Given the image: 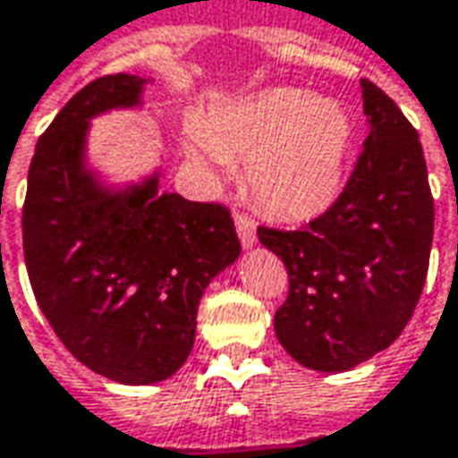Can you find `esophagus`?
Listing matches in <instances>:
<instances>
[{
  "label": "esophagus",
  "instance_id": "1",
  "mask_svg": "<svg viewBox=\"0 0 458 458\" xmlns=\"http://www.w3.org/2000/svg\"><path fill=\"white\" fill-rule=\"evenodd\" d=\"M235 230H238V238L243 248H253L256 245V223L243 213H235Z\"/></svg>",
  "mask_w": 458,
  "mask_h": 458
}]
</instances>
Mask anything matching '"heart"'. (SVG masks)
<instances>
[{
	"instance_id": "1",
	"label": "heart",
	"mask_w": 458,
	"mask_h": 458,
	"mask_svg": "<svg viewBox=\"0 0 458 458\" xmlns=\"http://www.w3.org/2000/svg\"><path fill=\"white\" fill-rule=\"evenodd\" d=\"M352 121L342 103L296 88H271L208 111L192 157L210 169L245 157V182L268 213L307 220L342 190Z\"/></svg>"
}]
</instances>
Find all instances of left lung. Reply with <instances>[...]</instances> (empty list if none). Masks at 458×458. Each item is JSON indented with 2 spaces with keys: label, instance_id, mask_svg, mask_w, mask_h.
<instances>
[{
  "label": "left lung",
  "instance_id": "obj_1",
  "mask_svg": "<svg viewBox=\"0 0 458 458\" xmlns=\"http://www.w3.org/2000/svg\"><path fill=\"white\" fill-rule=\"evenodd\" d=\"M368 139L337 202L301 230L259 228L284 260L289 296L274 329L309 370L344 372L383 352L411 322L434 241V198L418 131L360 81Z\"/></svg>",
  "mask_w": 458,
  "mask_h": 458
}]
</instances>
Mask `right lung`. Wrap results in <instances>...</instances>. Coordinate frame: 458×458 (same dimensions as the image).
I'll use <instances>...</instances> for the list:
<instances>
[{
	"mask_svg": "<svg viewBox=\"0 0 458 458\" xmlns=\"http://www.w3.org/2000/svg\"><path fill=\"white\" fill-rule=\"evenodd\" d=\"M149 78L103 75L40 136L27 174L24 263L45 319L75 360L123 386L172 377L195 344L205 289L241 256L228 208L106 184L88 165L90 119L139 108Z\"/></svg>",
	"mask_w": 458,
	"mask_h": 458,
	"instance_id": "1",
	"label": "right lung"
}]
</instances>
